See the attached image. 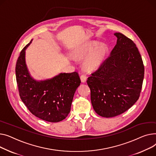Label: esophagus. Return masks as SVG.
Wrapping results in <instances>:
<instances>
[{
  "instance_id": "esophagus-1",
  "label": "esophagus",
  "mask_w": 156,
  "mask_h": 156,
  "mask_svg": "<svg viewBox=\"0 0 156 156\" xmlns=\"http://www.w3.org/2000/svg\"><path fill=\"white\" fill-rule=\"evenodd\" d=\"M80 80L82 81V82H86V80H87V77L86 76L85 74H82L80 76Z\"/></svg>"
}]
</instances>
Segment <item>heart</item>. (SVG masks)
I'll return each mask as SVG.
<instances>
[{"instance_id": "heart-1", "label": "heart", "mask_w": 156, "mask_h": 156, "mask_svg": "<svg viewBox=\"0 0 156 156\" xmlns=\"http://www.w3.org/2000/svg\"><path fill=\"white\" fill-rule=\"evenodd\" d=\"M98 44L97 41L90 42L77 49L73 53V57L77 60H82L88 56L84 62V67L87 71L96 70L105 60L108 51L106 46L101 44L97 47Z\"/></svg>"}]
</instances>
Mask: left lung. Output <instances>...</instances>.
Returning a JSON list of instances; mask_svg holds the SVG:
<instances>
[{
    "mask_svg": "<svg viewBox=\"0 0 156 156\" xmlns=\"http://www.w3.org/2000/svg\"><path fill=\"white\" fill-rule=\"evenodd\" d=\"M116 44L99 69L87 78L90 100L99 116L121 115L139 99L144 66L136 44L120 33L114 34Z\"/></svg>",
    "mask_w": 156,
    "mask_h": 156,
    "instance_id": "8db88e82",
    "label": "left lung"
}]
</instances>
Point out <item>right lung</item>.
Segmentation results:
<instances>
[{
  "label": "right lung",
  "mask_w": 156,
  "mask_h": 156,
  "mask_svg": "<svg viewBox=\"0 0 156 156\" xmlns=\"http://www.w3.org/2000/svg\"><path fill=\"white\" fill-rule=\"evenodd\" d=\"M32 40L21 50L16 66L20 98L30 112L43 120L58 122L70 112L77 88L80 84L78 73H60L51 79L38 81L27 70L25 53Z\"/></svg>",
  "instance_id": "right-lung-1"
}]
</instances>
